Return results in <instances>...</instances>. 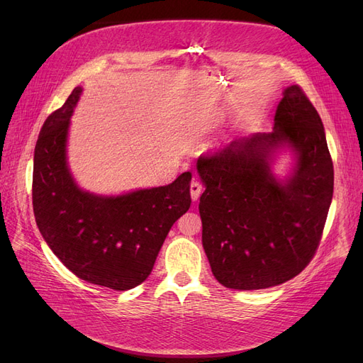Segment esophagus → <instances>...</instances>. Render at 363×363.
I'll return each instance as SVG.
<instances>
[{"instance_id":"1","label":"esophagus","mask_w":363,"mask_h":363,"mask_svg":"<svg viewBox=\"0 0 363 363\" xmlns=\"http://www.w3.org/2000/svg\"><path fill=\"white\" fill-rule=\"evenodd\" d=\"M201 191H203V186H201V183L200 182H192L191 183V188H189V192H191V199H192V201H196L200 199V195H201Z\"/></svg>"}]
</instances>
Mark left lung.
Returning a JSON list of instances; mask_svg holds the SVG:
<instances>
[{"label": "left lung", "mask_w": 363, "mask_h": 363, "mask_svg": "<svg viewBox=\"0 0 363 363\" xmlns=\"http://www.w3.org/2000/svg\"><path fill=\"white\" fill-rule=\"evenodd\" d=\"M289 155L280 176L275 164ZM196 172L203 248L215 279L230 289L277 286L313 257L333 196V163L323 121L298 86H289L269 133L235 140Z\"/></svg>", "instance_id": "8db88e82"}]
</instances>
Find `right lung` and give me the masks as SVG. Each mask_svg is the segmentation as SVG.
Returning a JSON list of instances; mask_svg holds the SVG:
<instances>
[{"instance_id": "add662e5", "label": "right lung", "mask_w": 363, "mask_h": 363, "mask_svg": "<svg viewBox=\"0 0 363 363\" xmlns=\"http://www.w3.org/2000/svg\"><path fill=\"white\" fill-rule=\"evenodd\" d=\"M83 87L43 123L33 159V211L51 251L77 277L115 291L145 281L172 224L189 211L191 172L118 195L80 188L68 162L71 116Z\"/></svg>"}]
</instances>
